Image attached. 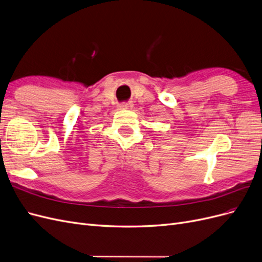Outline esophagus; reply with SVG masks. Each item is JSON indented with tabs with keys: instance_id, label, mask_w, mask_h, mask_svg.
<instances>
[{
	"instance_id": "1",
	"label": "esophagus",
	"mask_w": 262,
	"mask_h": 262,
	"mask_svg": "<svg viewBox=\"0 0 262 262\" xmlns=\"http://www.w3.org/2000/svg\"><path fill=\"white\" fill-rule=\"evenodd\" d=\"M133 108V105L132 104H121V105H119V109H121V110H125V109H132Z\"/></svg>"
}]
</instances>
